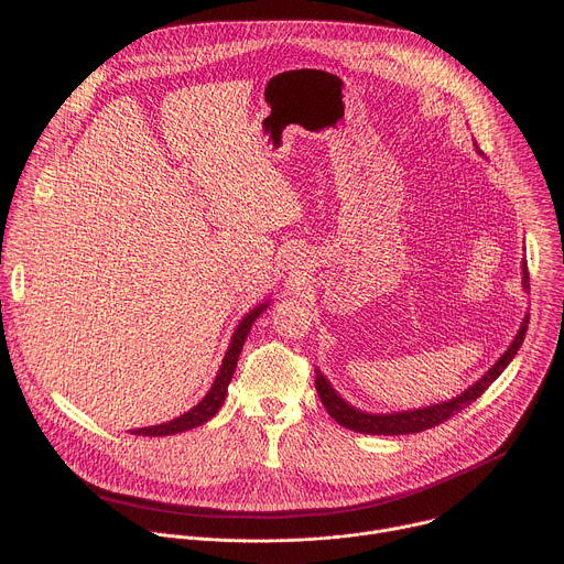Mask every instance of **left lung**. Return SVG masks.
Segmentation results:
<instances>
[{"mask_svg":"<svg viewBox=\"0 0 564 564\" xmlns=\"http://www.w3.org/2000/svg\"><path fill=\"white\" fill-rule=\"evenodd\" d=\"M524 272V288H529V272H527V263L522 268ZM527 326H529V316H524L522 321V328L520 333L516 335L513 344L509 346V350L498 359V364L481 377L477 383H473L466 392H462L459 397L451 399V401H442V404H435V406H429V409H420V411H406V413H392V415H370V413H361L357 409H352L350 404H346V401L335 392V388H330L328 379L321 375L316 370V379H314V386H316V392L321 397V401H324L326 411L330 413V417L344 426V429H350L355 433H364V435H411V433H422V431H429L433 426H440L444 424L446 420H451L453 415H457L459 411H464L468 404H473V401L485 392L498 377L500 372L511 364V359L518 355L522 341H524V335H527Z\"/></svg>","mask_w":564,"mask_h":564,"instance_id":"8db88e82","label":"left lung"}]
</instances>
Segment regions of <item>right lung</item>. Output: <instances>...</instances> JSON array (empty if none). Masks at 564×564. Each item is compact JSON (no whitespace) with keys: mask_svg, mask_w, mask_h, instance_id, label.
Segmentation results:
<instances>
[{"mask_svg":"<svg viewBox=\"0 0 564 564\" xmlns=\"http://www.w3.org/2000/svg\"><path fill=\"white\" fill-rule=\"evenodd\" d=\"M265 307H268V303L259 305V307L252 310L243 321H240L236 333H234V337H231V344H229V348H227V352H225L223 366H220V370H218V375H216V381H214L212 390L205 394V399L200 401L198 406H194L189 413H185V415H181V417H176V420H172V422H167V424L138 429V431H133V435H142V437L174 435V433H183V431L196 429V426L205 424L207 420H212V417L218 413V409L223 406L225 394H227V386H229L231 375H234V370H236V361H238L240 350H243V344H246V339H248V333H250L252 324L257 321V316H259Z\"/></svg>","mask_w":564,"mask_h":564,"instance_id":"obj_1","label":"right lung"}]
</instances>
